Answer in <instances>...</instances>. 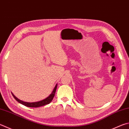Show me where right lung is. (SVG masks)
Instances as JSON below:
<instances>
[{
  "instance_id": "right-lung-1",
  "label": "right lung",
  "mask_w": 129,
  "mask_h": 129,
  "mask_svg": "<svg viewBox=\"0 0 129 129\" xmlns=\"http://www.w3.org/2000/svg\"><path fill=\"white\" fill-rule=\"evenodd\" d=\"M57 84L56 85L54 88H53L52 92H51V94L49 95L47 98H46V99H44L43 100H41V101L37 102L30 103V102H26L22 101V100L18 99L17 98H16L15 96L13 95V93H12V94L13 98H15V99L17 100L18 103H21V104L25 105V106H26L28 107L37 108V107L43 106V105L50 104V103L52 102V100H53V97H54L55 94L56 90V88H57Z\"/></svg>"
}]
</instances>
